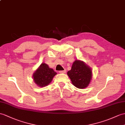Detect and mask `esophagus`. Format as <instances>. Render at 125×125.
<instances>
[{
    "label": "esophagus",
    "instance_id": "esophagus-1",
    "mask_svg": "<svg viewBox=\"0 0 125 125\" xmlns=\"http://www.w3.org/2000/svg\"><path fill=\"white\" fill-rule=\"evenodd\" d=\"M66 72V70H62V71H59V73H65Z\"/></svg>",
    "mask_w": 125,
    "mask_h": 125
}]
</instances>
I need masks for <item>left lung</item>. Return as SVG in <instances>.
Returning <instances> with one entry per match:
<instances>
[{
	"instance_id": "left-lung-1",
	"label": "left lung",
	"mask_w": 125,
	"mask_h": 125,
	"mask_svg": "<svg viewBox=\"0 0 125 125\" xmlns=\"http://www.w3.org/2000/svg\"><path fill=\"white\" fill-rule=\"evenodd\" d=\"M72 83L78 88L83 89L88 86L92 77L91 68L83 61L76 60L72 64L71 69L67 72Z\"/></svg>"
}]
</instances>
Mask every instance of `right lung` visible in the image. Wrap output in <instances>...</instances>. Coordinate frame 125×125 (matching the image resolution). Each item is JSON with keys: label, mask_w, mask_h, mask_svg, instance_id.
I'll list each match as a JSON object with an SVG mask.
<instances>
[{"label": "right lung", "mask_w": 125, "mask_h": 125, "mask_svg": "<svg viewBox=\"0 0 125 125\" xmlns=\"http://www.w3.org/2000/svg\"><path fill=\"white\" fill-rule=\"evenodd\" d=\"M56 74L53 69L49 68L47 64L42 63L34 72L33 80L38 86L43 87L49 85Z\"/></svg>", "instance_id": "right-lung-1"}]
</instances>
